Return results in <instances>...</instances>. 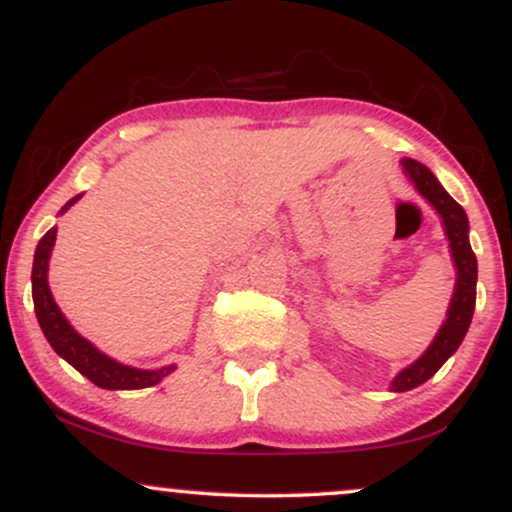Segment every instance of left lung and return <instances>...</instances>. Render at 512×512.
<instances>
[{"instance_id": "8db88e82", "label": "left lung", "mask_w": 512, "mask_h": 512, "mask_svg": "<svg viewBox=\"0 0 512 512\" xmlns=\"http://www.w3.org/2000/svg\"><path fill=\"white\" fill-rule=\"evenodd\" d=\"M402 168H404V175H407V180L414 182L416 190H419L421 195L436 207L438 214L443 216L445 236L450 240L452 260H455V267H457V284H455V296H452V303L448 310V320H445V325L440 327L438 337L433 339L431 346H428L426 354L397 375L395 383H392V390L395 392L414 390V387L426 383L431 375L438 373V368L443 366V363L455 354L457 346L462 344L464 334L469 330V322H472L474 303H477V257H474L472 245H469V238H467V231H469L467 214H464L460 204H457L455 199L440 187L436 175H433L424 163L404 158Z\"/></svg>"}]
</instances>
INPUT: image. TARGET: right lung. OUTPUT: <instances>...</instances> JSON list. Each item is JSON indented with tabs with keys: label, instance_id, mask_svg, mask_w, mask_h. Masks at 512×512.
Segmentation results:
<instances>
[{
	"label": "right lung",
	"instance_id": "1",
	"mask_svg": "<svg viewBox=\"0 0 512 512\" xmlns=\"http://www.w3.org/2000/svg\"><path fill=\"white\" fill-rule=\"evenodd\" d=\"M79 197H74L72 202L64 204L62 211L72 207ZM55 236L57 228H50V231L40 238L38 248H35L31 274L35 315H38L40 330H43L45 339H48L52 349H55L64 361L72 363L81 375H86L93 385L105 387V390H142V387L161 383L170 370H173V366L161 370H137L122 366V363L101 354V351H98L91 342H86L84 337H79V334L74 332V327L64 320L62 310L57 308L48 286V260L52 245H55Z\"/></svg>",
	"mask_w": 512,
	"mask_h": 512
}]
</instances>
